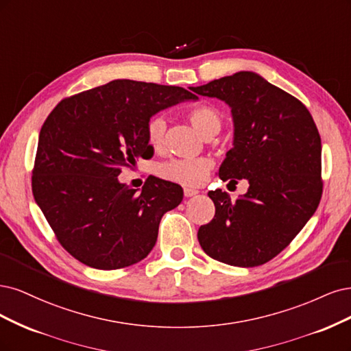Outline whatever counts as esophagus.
I'll return each instance as SVG.
<instances>
[{
  "mask_svg": "<svg viewBox=\"0 0 351 351\" xmlns=\"http://www.w3.org/2000/svg\"><path fill=\"white\" fill-rule=\"evenodd\" d=\"M199 191H197V189H192V188H185L184 189V195L186 197V198H189V197H194V195H197Z\"/></svg>",
  "mask_w": 351,
  "mask_h": 351,
  "instance_id": "1",
  "label": "esophagus"
}]
</instances>
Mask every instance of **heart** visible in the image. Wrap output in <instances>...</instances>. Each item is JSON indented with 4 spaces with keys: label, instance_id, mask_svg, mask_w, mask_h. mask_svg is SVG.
<instances>
[{
    "label": "heart",
    "instance_id": "obj_1",
    "mask_svg": "<svg viewBox=\"0 0 351 351\" xmlns=\"http://www.w3.org/2000/svg\"><path fill=\"white\" fill-rule=\"evenodd\" d=\"M189 121L195 130L208 137L221 128L223 118L220 112L211 105H198L189 110ZM166 119L162 115L153 117L147 123V140L153 149H160L165 143ZM213 163L207 157L199 159H172L159 166V175L171 182L186 186H198L204 182Z\"/></svg>",
    "mask_w": 351,
    "mask_h": 351
}]
</instances>
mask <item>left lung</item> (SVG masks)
Returning a JSON list of instances; mask_svg holds the SVG:
<instances>
[{"instance_id":"left-lung-1","label":"left lung","mask_w":351,"mask_h":351,"mask_svg":"<svg viewBox=\"0 0 351 351\" xmlns=\"http://www.w3.org/2000/svg\"><path fill=\"white\" fill-rule=\"evenodd\" d=\"M191 90L230 108L233 147L226 153L219 176L250 184L234 202L221 189L208 192L216 214L199 228V245L224 264L263 265L295 239L318 208L322 195L318 128L300 100L254 71H239Z\"/></svg>"}]
</instances>
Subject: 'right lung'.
I'll return each instance as SVG.
<instances>
[{
	"label": "right lung",
	"mask_w": 351,
	"mask_h": 351,
	"mask_svg": "<svg viewBox=\"0 0 351 351\" xmlns=\"http://www.w3.org/2000/svg\"><path fill=\"white\" fill-rule=\"evenodd\" d=\"M197 99L182 87L123 78L64 99L51 112L39 134L33 197L78 261L118 269L150 254L163 214L180 204L184 191L156 176L131 189L118 176L153 156V115Z\"/></svg>",
	"instance_id": "add662e5"
}]
</instances>
